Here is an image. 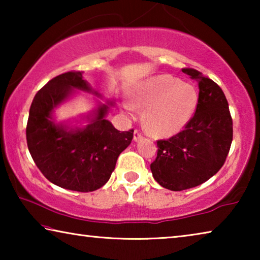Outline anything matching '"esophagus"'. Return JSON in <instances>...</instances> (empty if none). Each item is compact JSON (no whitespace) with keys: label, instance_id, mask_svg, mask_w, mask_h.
<instances>
[{"label":"esophagus","instance_id":"1","mask_svg":"<svg viewBox=\"0 0 260 260\" xmlns=\"http://www.w3.org/2000/svg\"><path fill=\"white\" fill-rule=\"evenodd\" d=\"M140 139H142V133H141L139 129H135L134 131V140L139 141Z\"/></svg>","mask_w":260,"mask_h":260}]
</instances>
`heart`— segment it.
I'll list each match as a JSON object with an SVG mask.
<instances>
[{"mask_svg": "<svg viewBox=\"0 0 260 260\" xmlns=\"http://www.w3.org/2000/svg\"><path fill=\"white\" fill-rule=\"evenodd\" d=\"M132 103L144 109V124L156 135L177 133L190 119L197 104V93L191 85L170 74H160L139 83L131 94ZM131 114L134 107L125 104Z\"/></svg>", "mask_w": 260, "mask_h": 260, "instance_id": "b5f03b06", "label": "heart"}]
</instances>
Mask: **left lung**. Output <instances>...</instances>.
I'll list each match as a JSON object with an SVG mask.
<instances>
[{
    "mask_svg": "<svg viewBox=\"0 0 260 260\" xmlns=\"http://www.w3.org/2000/svg\"><path fill=\"white\" fill-rule=\"evenodd\" d=\"M182 72L199 82L195 113L181 132L157 141V157L150 165L156 181L173 191L212 178L225 164L233 141V119L221 88L197 70Z\"/></svg>",
    "mask_w": 260,
    "mask_h": 260,
    "instance_id": "8db88e82",
    "label": "left lung"
}]
</instances>
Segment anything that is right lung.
I'll return each mask as SVG.
<instances>
[{"label":"right lung","mask_w":260,"mask_h":260,"mask_svg":"<svg viewBox=\"0 0 260 260\" xmlns=\"http://www.w3.org/2000/svg\"><path fill=\"white\" fill-rule=\"evenodd\" d=\"M82 71L59 74L35 94L30 104L26 140L30 156L41 173L56 186L88 192L104 186L118 156L129 146L134 129L120 132L104 119L108 105H101L85 128L68 131L51 120L52 110L72 89L91 91Z\"/></svg>","instance_id":"obj_1"}]
</instances>
